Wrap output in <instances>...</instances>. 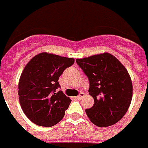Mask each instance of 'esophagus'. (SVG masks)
<instances>
[{
    "instance_id": "1",
    "label": "esophagus",
    "mask_w": 148,
    "mask_h": 148,
    "mask_svg": "<svg viewBox=\"0 0 148 148\" xmlns=\"http://www.w3.org/2000/svg\"><path fill=\"white\" fill-rule=\"evenodd\" d=\"M84 96V92H80L79 94V95H78V96H76V99H81V98H82L83 96Z\"/></svg>"
}]
</instances>
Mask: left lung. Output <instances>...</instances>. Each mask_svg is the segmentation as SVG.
Wrapping results in <instances>:
<instances>
[{
    "label": "left lung",
    "instance_id": "left-lung-1",
    "mask_svg": "<svg viewBox=\"0 0 148 148\" xmlns=\"http://www.w3.org/2000/svg\"><path fill=\"white\" fill-rule=\"evenodd\" d=\"M89 80V95L94 105L86 109L90 120L100 127L111 126L122 119L132 99V83L125 67L108 52L77 59Z\"/></svg>",
    "mask_w": 148,
    "mask_h": 148
}]
</instances>
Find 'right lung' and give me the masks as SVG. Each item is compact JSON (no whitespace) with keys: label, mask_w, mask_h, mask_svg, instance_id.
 Masks as SVG:
<instances>
[{"label":"right lung","mask_w":148,"mask_h":148,"mask_svg":"<svg viewBox=\"0 0 148 148\" xmlns=\"http://www.w3.org/2000/svg\"><path fill=\"white\" fill-rule=\"evenodd\" d=\"M75 60L42 52L32 57L19 80L20 103L25 116L32 123L52 127L63 119L72 99L60 88L58 79Z\"/></svg>","instance_id":"right-lung-1"}]
</instances>
